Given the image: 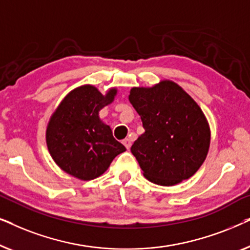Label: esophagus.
Listing matches in <instances>:
<instances>
[{"mask_svg":"<svg viewBox=\"0 0 250 250\" xmlns=\"http://www.w3.org/2000/svg\"><path fill=\"white\" fill-rule=\"evenodd\" d=\"M123 145H124L125 146H126V149H129L131 148V146H132V141H131V139H125V140H123Z\"/></svg>","mask_w":250,"mask_h":250,"instance_id":"34e87169","label":"esophagus"}]
</instances>
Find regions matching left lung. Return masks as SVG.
Listing matches in <instances>:
<instances>
[{
	"label": "left lung",
	"instance_id": "8db88e82",
	"mask_svg": "<svg viewBox=\"0 0 250 250\" xmlns=\"http://www.w3.org/2000/svg\"><path fill=\"white\" fill-rule=\"evenodd\" d=\"M128 99L145 128L131 148L143 175L159 186H174L192 176L206 159L210 143L199 105L170 81L149 88L133 87Z\"/></svg>",
	"mask_w": 250,
	"mask_h": 250
}]
</instances>
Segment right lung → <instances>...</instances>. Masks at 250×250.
<instances>
[{"instance_id":"add662e5","label":"right lung","mask_w":250,"mask_h":250,"mask_svg":"<svg viewBox=\"0 0 250 250\" xmlns=\"http://www.w3.org/2000/svg\"><path fill=\"white\" fill-rule=\"evenodd\" d=\"M117 93L111 88L102 95L92 85L71 91L50 119L46 143L61 169L80 180H93L108 169L126 148L99 118V111Z\"/></svg>"}]
</instances>
